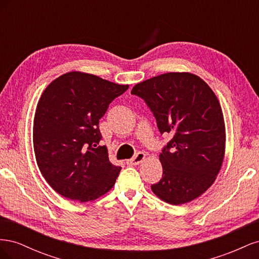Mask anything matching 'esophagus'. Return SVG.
<instances>
[{
	"instance_id": "obj_1",
	"label": "esophagus",
	"mask_w": 259,
	"mask_h": 259,
	"mask_svg": "<svg viewBox=\"0 0 259 259\" xmlns=\"http://www.w3.org/2000/svg\"><path fill=\"white\" fill-rule=\"evenodd\" d=\"M145 159H146V154L144 152H138V153H136L134 158L131 160H127L126 163L128 164V165H138V164L142 163Z\"/></svg>"
}]
</instances>
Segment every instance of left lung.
Instances as JSON below:
<instances>
[{
	"instance_id": "obj_1",
	"label": "left lung",
	"mask_w": 259,
	"mask_h": 259,
	"mask_svg": "<svg viewBox=\"0 0 259 259\" xmlns=\"http://www.w3.org/2000/svg\"><path fill=\"white\" fill-rule=\"evenodd\" d=\"M131 93L151 109L161 134L174 135L160 154L163 175L151 186L153 193L173 205L199 198L214 184L225 158V120L215 93L190 72L153 76Z\"/></svg>"
}]
</instances>
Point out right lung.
<instances>
[{
  "label": "right lung",
  "instance_id": "right-lung-1",
  "mask_svg": "<svg viewBox=\"0 0 259 259\" xmlns=\"http://www.w3.org/2000/svg\"><path fill=\"white\" fill-rule=\"evenodd\" d=\"M127 89V84L71 71L42 93L33 120L35 159L46 182L62 197L94 201L115 184L121 167L109 161L106 146L97 147L98 125L109 104Z\"/></svg>",
  "mask_w": 259,
  "mask_h": 259
}]
</instances>
